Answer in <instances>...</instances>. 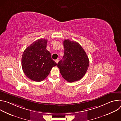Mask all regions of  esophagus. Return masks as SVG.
Returning a JSON list of instances; mask_svg holds the SVG:
<instances>
[{"label":"esophagus","instance_id":"1","mask_svg":"<svg viewBox=\"0 0 121 121\" xmlns=\"http://www.w3.org/2000/svg\"><path fill=\"white\" fill-rule=\"evenodd\" d=\"M58 61H59V59H57L55 60V62L56 63V64H57L58 63Z\"/></svg>","mask_w":121,"mask_h":121}]
</instances>
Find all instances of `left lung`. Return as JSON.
Instances as JSON below:
<instances>
[{"instance_id":"left-lung-1","label":"left lung","mask_w":121,"mask_h":121,"mask_svg":"<svg viewBox=\"0 0 121 121\" xmlns=\"http://www.w3.org/2000/svg\"><path fill=\"white\" fill-rule=\"evenodd\" d=\"M64 55L57 64L62 77L68 82L81 79L89 66V59L81 46L69 39L64 41Z\"/></svg>"}]
</instances>
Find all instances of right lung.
<instances>
[{"instance_id": "add662e5", "label": "right lung", "mask_w": 121, "mask_h": 121, "mask_svg": "<svg viewBox=\"0 0 121 121\" xmlns=\"http://www.w3.org/2000/svg\"><path fill=\"white\" fill-rule=\"evenodd\" d=\"M47 40L38 39L29 46L23 52L22 58V70L30 79L40 82L49 75L56 63L51 58L46 49Z\"/></svg>"}]
</instances>
